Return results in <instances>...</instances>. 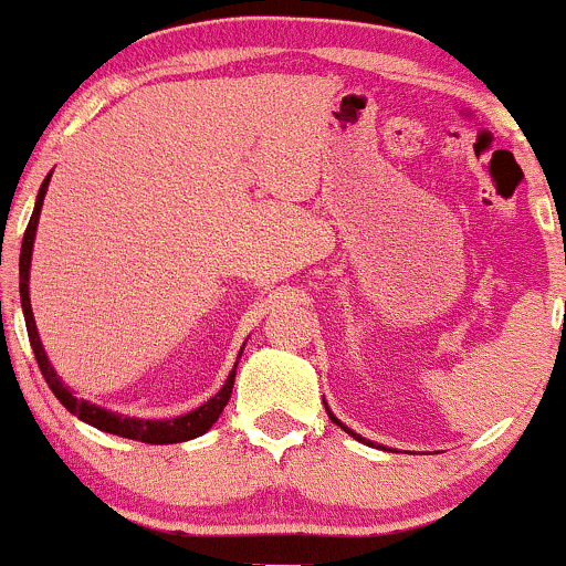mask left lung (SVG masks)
I'll return each instance as SVG.
<instances>
[{"label": "left lung", "mask_w": 566, "mask_h": 566, "mask_svg": "<svg viewBox=\"0 0 566 566\" xmlns=\"http://www.w3.org/2000/svg\"><path fill=\"white\" fill-rule=\"evenodd\" d=\"M327 415H329V420H333V423H337V426H340V428H343V431H348V428H346V426H343V423H340V420H335V415H333V412H329V409H327ZM348 433H350V437H356V433H354V431H348ZM356 439H359V441H361V437H356Z\"/></svg>", "instance_id": "obj_1"}]
</instances>
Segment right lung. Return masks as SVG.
<instances>
[{"mask_svg": "<svg viewBox=\"0 0 566 566\" xmlns=\"http://www.w3.org/2000/svg\"><path fill=\"white\" fill-rule=\"evenodd\" d=\"M48 184H50V175L44 178L42 188H39V197L34 205V212H31L29 226H25L23 233V247H21V305H23V316H25V329H29V340L31 348H34L36 356V365L42 369L44 380H48L50 391H53L61 405L69 409L71 415L84 420V423L95 426L97 431H106V433H116V437H125V439H135V441H146V444H175V441H188V439H197L201 433H207L212 428V423L220 418L223 407L229 405L231 399V388H233V375H237V367L231 369L229 380L220 391L212 396L207 405H201L193 412L180 415V418L172 420H135V418H122V415L108 412V409H101L90 401L76 399L74 394L69 391V386L55 375L53 365L48 361V354H44L42 340H39L36 333V324H34V314H31V297H29V265H31V247H34V237H36V223H39V210H42V201L44 193H48ZM242 356V354H239Z\"/></svg>", "mask_w": 566, "mask_h": 566, "instance_id": "right-lung-1", "label": "right lung"}]
</instances>
